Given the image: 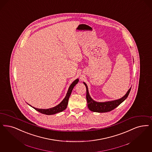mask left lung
<instances>
[{
    "mask_svg": "<svg viewBox=\"0 0 152 152\" xmlns=\"http://www.w3.org/2000/svg\"><path fill=\"white\" fill-rule=\"evenodd\" d=\"M83 83L85 85L86 89V98L87 100L88 107L91 111L96 112V113H106L114 109L127 98L128 96L129 95V93L131 89V87L128 89L126 94L123 97H122L119 99L110 101H106V102H97L93 100L91 97L86 84L84 82H83Z\"/></svg>",
    "mask_w": 152,
    "mask_h": 152,
    "instance_id": "left-lung-1",
    "label": "left lung"
}]
</instances>
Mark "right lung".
<instances>
[{
  "label": "right lung",
  "mask_w": 152,
  "mask_h": 152,
  "mask_svg": "<svg viewBox=\"0 0 152 152\" xmlns=\"http://www.w3.org/2000/svg\"><path fill=\"white\" fill-rule=\"evenodd\" d=\"M79 81V79H76L75 81H73L72 83L69 86V88L68 89L66 97L62 100V101L61 102V103L58 104V105H56L55 107L50 108V109H43L36 108V107H32L29 104H28L31 107H32L33 109H34L36 110H37V111H38V112H39L42 114H46V115H53V114H55L58 113H61V112L64 111V110L67 108V104H68V99H69V96L71 94V92L73 90L74 86L78 83Z\"/></svg>",
  "instance_id": "obj_1"
}]
</instances>
